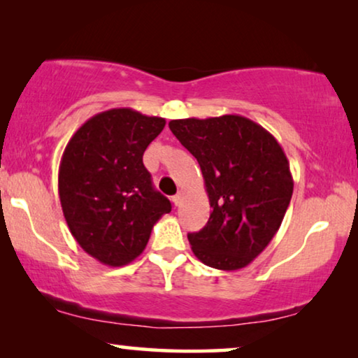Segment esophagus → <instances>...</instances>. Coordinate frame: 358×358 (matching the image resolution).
<instances>
[{
    "instance_id": "1",
    "label": "esophagus",
    "mask_w": 358,
    "mask_h": 358,
    "mask_svg": "<svg viewBox=\"0 0 358 358\" xmlns=\"http://www.w3.org/2000/svg\"><path fill=\"white\" fill-rule=\"evenodd\" d=\"M182 197H184V192H182V190H179V192L174 195V197H173V202H174L176 207H179L180 202H182Z\"/></svg>"
}]
</instances>
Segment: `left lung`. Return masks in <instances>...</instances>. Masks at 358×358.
Returning a JSON list of instances; mask_svg holds the SVG:
<instances>
[{
	"instance_id": "8db88e82",
	"label": "left lung",
	"mask_w": 358,
	"mask_h": 358,
	"mask_svg": "<svg viewBox=\"0 0 358 358\" xmlns=\"http://www.w3.org/2000/svg\"><path fill=\"white\" fill-rule=\"evenodd\" d=\"M199 161L210 218L189 233L195 257L220 271L251 264L280 228L293 194L290 164L275 136L243 115L171 120Z\"/></svg>"
}]
</instances>
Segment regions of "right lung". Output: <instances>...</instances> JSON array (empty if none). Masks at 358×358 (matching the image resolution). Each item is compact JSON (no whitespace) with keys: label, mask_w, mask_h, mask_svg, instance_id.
Here are the masks:
<instances>
[{"label":"right lung","mask_w":358,"mask_h":358,"mask_svg":"<svg viewBox=\"0 0 358 358\" xmlns=\"http://www.w3.org/2000/svg\"><path fill=\"white\" fill-rule=\"evenodd\" d=\"M164 125L163 117L110 109L86 120L63 151V217L78 244L101 264L120 267L138 257L156 222L171 212L143 164L145 150Z\"/></svg>","instance_id":"right-lung-1"}]
</instances>
